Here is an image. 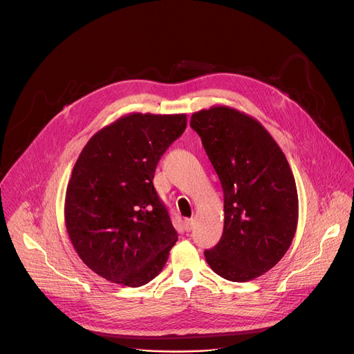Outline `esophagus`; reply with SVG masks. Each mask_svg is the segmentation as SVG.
Segmentation results:
<instances>
[{
	"label": "esophagus",
	"mask_w": 354,
	"mask_h": 354,
	"mask_svg": "<svg viewBox=\"0 0 354 354\" xmlns=\"http://www.w3.org/2000/svg\"><path fill=\"white\" fill-rule=\"evenodd\" d=\"M183 225H185V230H192V227H194V219H186L185 222H183Z\"/></svg>",
	"instance_id": "1"
}]
</instances>
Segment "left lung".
I'll use <instances>...</instances> for the list:
<instances>
[{"mask_svg":"<svg viewBox=\"0 0 354 354\" xmlns=\"http://www.w3.org/2000/svg\"><path fill=\"white\" fill-rule=\"evenodd\" d=\"M191 127L223 189V233L205 250L206 262L226 280H253L277 265L295 238L299 199L289 162L261 122L234 108L195 112Z\"/></svg>","mask_w":354,"mask_h":354,"instance_id":"8db88e82","label":"left lung"}]
</instances>
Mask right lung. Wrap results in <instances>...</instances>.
I'll list each match as a JSON object with an SVG mask.
<instances>
[{"label":"right lung","mask_w":354,"mask_h":354,"mask_svg":"<svg viewBox=\"0 0 354 354\" xmlns=\"http://www.w3.org/2000/svg\"><path fill=\"white\" fill-rule=\"evenodd\" d=\"M186 115L129 113L93 135L65 196V225L81 261L118 285H147L178 241L153 175L186 128Z\"/></svg>","instance_id":"1"}]
</instances>
